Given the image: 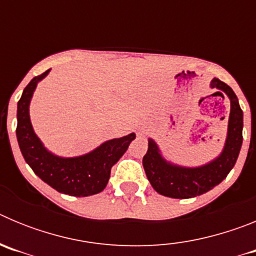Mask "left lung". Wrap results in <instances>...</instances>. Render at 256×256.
<instances>
[{"label": "left lung", "mask_w": 256, "mask_h": 256, "mask_svg": "<svg viewBox=\"0 0 256 256\" xmlns=\"http://www.w3.org/2000/svg\"><path fill=\"white\" fill-rule=\"evenodd\" d=\"M212 87L224 92L230 100L228 136L224 150L218 159L200 168H182L165 162L152 140H148V152L142 164L151 186L160 195L173 198H190L200 196L222 182L236 164L242 144L244 114L234 90L220 79L214 78Z\"/></svg>", "instance_id": "left-lung-1"}]
</instances>
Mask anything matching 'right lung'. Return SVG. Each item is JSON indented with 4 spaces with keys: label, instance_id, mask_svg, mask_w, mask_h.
<instances>
[{
    "label": "right lung",
    "instance_id": "add662e5",
    "mask_svg": "<svg viewBox=\"0 0 256 256\" xmlns=\"http://www.w3.org/2000/svg\"><path fill=\"white\" fill-rule=\"evenodd\" d=\"M48 72L50 69L32 79L18 102L16 137L20 151L33 172L56 191L76 198L98 194L108 184L112 166L123 156L136 134L130 133L122 138L110 140L79 158L64 159L48 152L33 132L29 119L32 94L37 83Z\"/></svg>",
    "mask_w": 256,
    "mask_h": 256
}]
</instances>
